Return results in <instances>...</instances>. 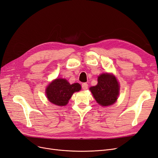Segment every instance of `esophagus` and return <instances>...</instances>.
<instances>
[{
	"instance_id": "34e87169",
	"label": "esophagus",
	"mask_w": 158,
	"mask_h": 158,
	"mask_svg": "<svg viewBox=\"0 0 158 158\" xmlns=\"http://www.w3.org/2000/svg\"><path fill=\"white\" fill-rule=\"evenodd\" d=\"M81 86H82V88L83 90H86L88 89V84L86 83H83Z\"/></svg>"
}]
</instances>
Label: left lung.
<instances>
[{
  "label": "left lung",
  "instance_id": "left-lung-1",
  "mask_svg": "<svg viewBox=\"0 0 158 158\" xmlns=\"http://www.w3.org/2000/svg\"><path fill=\"white\" fill-rule=\"evenodd\" d=\"M90 90L97 102L102 106L114 104L119 95V85L113 75L103 73L98 77V84Z\"/></svg>",
  "mask_w": 158,
  "mask_h": 158
}]
</instances>
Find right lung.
Segmentation results:
<instances>
[{"label":"right lung","mask_w":158,"mask_h":158,"mask_svg":"<svg viewBox=\"0 0 158 158\" xmlns=\"http://www.w3.org/2000/svg\"><path fill=\"white\" fill-rule=\"evenodd\" d=\"M81 89V85L77 83L70 85L64 79H56L47 86L46 93L50 102L61 106L67 104L72 94Z\"/></svg>","instance_id":"right-lung-1"}]
</instances>
